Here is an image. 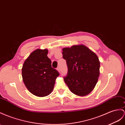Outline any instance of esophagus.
<instances>
[{
	"mask_svg": "<svg viewBox=\"0 0 125 125\" xmlns=\"http://www.w3.org/2000/svg\"><path fill=\"white\" fill-rule=\"evenodd\" d=\"M57 70L59 72V73H61V69H60V67H58V68H57Z\"/></svg>",
	"mask_w": 125,
	"mask_h": 125,
	"instance_id": "1",
	"label": "esophagus"
}]
</instances>
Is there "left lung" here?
I'll return each instance as SVG.
<instances>
[{"label": "left lung", "instance_id": "left-lung-1", "mask_svg": "<svg viewBox=\"0 0 125 125\" xmlns=\"http://www.w3.org/2000/svg\"><path fill=\"white\" fill-rule=\"evenodd\" d=\"M68 73L64 77L71 91L79 96L90 94L97 84L100 62L97 55L83 45H73L62 50Z\"/></svg>", "mask_w": 125, "mask_h": 125}]
</instances>
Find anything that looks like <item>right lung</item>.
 Returning <instances> with one entry per match:
<instances>
[{
  "instance_id": "1",
  "label": "right lung",
  "mask_w": 125,
  "mask_h": 125,
  "mask_svg": "<svg viewBox=\"0 0 125 125\" xmlns=\"http://www.w3.org/2000/svg\"><path fill=\"white\" fill-rule=\"evenodd\" d=\"M47 49H37L25 60L22 68L24 84L30 92L37 97H45L53 90L60 74L51 65Z\"/></svg>"
}]
</instances>
